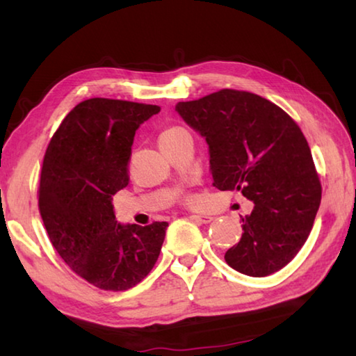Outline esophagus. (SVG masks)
Masks as SVG:
<instances>
[{
    "label": "esophagus",
    "instance_id": "34e87169",
    "mask_svg": "<svg viewBox=\"0 0 356 356\" xmlns=\"http://www.w3.org/2000/svg\"><path fill=\"white\" fill-rule=\"evenodd\" d=\"M190 218L195 222H197V225H209V222L213 220L212 216H207V215H191Z\"/></svg>",
    "mask_w": 356,
    "mask_h": 356
}]
</instances>
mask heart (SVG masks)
<instances>
[{
  "mask_svg": "<svg viewBox=\"0 0 356 356\" xmlns=\"http://www.w3.org/2000/svg\"><path fill=\"white\" fill-rule=\"evenodd\" d=\"M180 131H184V129H179V127H171V129H166L163 134L160 135V140H166V138H171L174 135L180 134ZM186 202L188 204H196V197L193 196H186Z\"/></svg>",
  "mask_w": 356,
  "mask_h": 356,
  "instance_id": "heart-1",
  "label": "heart"
}]
</instances>
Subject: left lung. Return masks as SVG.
<instances>
[{
    "label": "left lung",
    "mask_w": 356,
    "mask_h": 356,
    "mask_svg": "<svg viewBox=\"0 0 356 356\" xmlns=\"http://www.w3.org/2000/svg\"><path fill=\"white\" fill-rule=\"evenodd\" d=\"M176 111L206 138L213 186L254 202L242 238L226 251L227 265L254 278L278 272L305 245L321 206L303 131L278 105L236 89L179 102Z\"/></svg>",
    "instance_id": "8db88e82"
}]
</instances>
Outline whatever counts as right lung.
Wrapping results in <instances>:
<instances>
[{
	"label": "right lung",
	"instance_id": "1",
	"mask_svg": "<svg viewBox=\"0 0 356 356\" xmlns=\"http://www.w3.org/2000/svg\"><path fill=\"white\" fill-rule=\"evenodd\" d=\"M160 106L89 99L59 125L44 156L39 210L64 262L95 287L127 291L154 268L168 222L120 225L113 196L129 185L135 131Z\"/></svg>",
	"mask_w": 356,
	"mask_h": 356
}]
</instances>
